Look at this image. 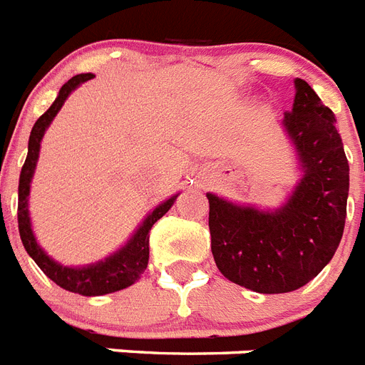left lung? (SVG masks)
I'll list each match as a JSON object with an SVG mask.
<instances>
[{
    "label": "left lung",
    "mask_w": 365,
    "mask_h": 365,
    "mask_svg": "<svg viewBox=\"0 0 365 365\" xmlns=\"http://www.w3.org/2000/svg\"><path fill=\"white\" fill-rule=\"evenodd\" d=\"M282 122L303 168L287 205L262 212L207 194L215 264L228 281L260 294L307 284L331 260L345 230L349 160L334 113L296 78L294 107Z\"/></svg>",
    "instance_id": "obj_1"
}]
</instances>
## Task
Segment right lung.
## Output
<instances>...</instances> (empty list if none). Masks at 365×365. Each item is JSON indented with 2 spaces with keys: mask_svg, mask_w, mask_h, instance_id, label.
Returning a JSON list of instances; mask_svg holds the SVG:
<instances>
[{
  "mask_svg": "<svg viewBox=\"0 0 365 365\" xmlns=\"http://www.w3.org/2000/svg\"><path fill=\"white\" fill-rule=\"evenodd\" d=\"M92 77H94L92 73H83V75H75L73 78H69L60 88V94H58L56 101L51 105V109L37 118V122L31 128L28 156H26V162L22 165L19 179V232L24 249L28 250V255L34 258L35 264L39 265L41 271L51 281L56 282L58 287H62L63 290L81 294V296H103V294L118 292L122 288L132 287L133 282L139 281V277L145 273L148 265V232L154 226V222H158L160 218L171 209L173 201L177 200V196H175L156 207L124 249L96 265L81 267V269L63 267V265L51 260L41 250L39 245L35 243L30 226V217H28V194H30L31 175H34L37 156H39V143L45 135V130L48 128L52 118L56 116L58 110L62 109L66 98L71 94V90L77 88L78 84L84 83V81H90Z\"/></svg>",
  "mask_w": 365,
  "mask_h": 365,
  "instance_id": "right-lung-1",
  "label": "right lung"
}]
</instances>
